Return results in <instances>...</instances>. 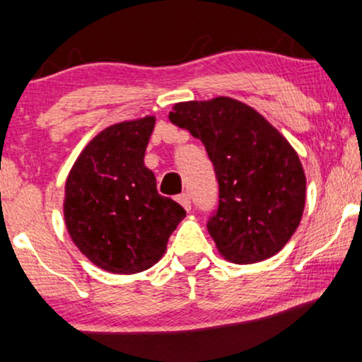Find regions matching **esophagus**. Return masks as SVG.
I'll return each instance as SVG.
<instances>
[{
	"label": "esophagus",
	"mask_w": 362,
	"mask_h": 362,
	"mask_svg": "<svg viewBox=\"0 0 362 362\" xmlns=\"http://www.w3.org/2000/svg\"><path fill=\"white\" fill-rule=\"evenodd\" d=\"M177 202L180 204V206L184 207L185 211H190V207H192V202H190V195L189 194H180V195H178Z\"/></svg>",
	"instance_id": "34e87169"
}]
</instances>
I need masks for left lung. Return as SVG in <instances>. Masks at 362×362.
<instances>
[{"label": "left lung", "instance_id": "8db88e82", "mask_svg": "<svg viewBox=\"0 0 362 362\" xmlns=\"http://www.w3.org/2000/svg\"><path fill=\"white\" fill-rule=\"evenodd\" d=\"M170 121L206 146L219 184L207 223L226 259L258 263L297 230L305 207V173L297 151L247 104L230 98L178 103Z\"/></svg>", "mask_w": 362, "mask_h": 362}]
</instances>
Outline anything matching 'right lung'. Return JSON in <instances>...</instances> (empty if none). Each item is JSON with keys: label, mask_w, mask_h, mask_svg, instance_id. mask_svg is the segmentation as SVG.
Masks as SVG:
<instances>
[{"label": "right lung", "mask_w": 362, "mask_h": 362, "mask_svg": "<svg viewBox=\"0 0 362 362\" xmlns=\"http://www.w3.org/2000/svg\"><path fill=\"white\" fill-rule=\"evenodd\" d=\"M153 126L155 116L107 126L87 143L65 182L64 219L74 245L117 275L158 263L185 217L180 204L158 194L143 162Z\"/></svg>", "instance_id": "1"}]
</instances>
